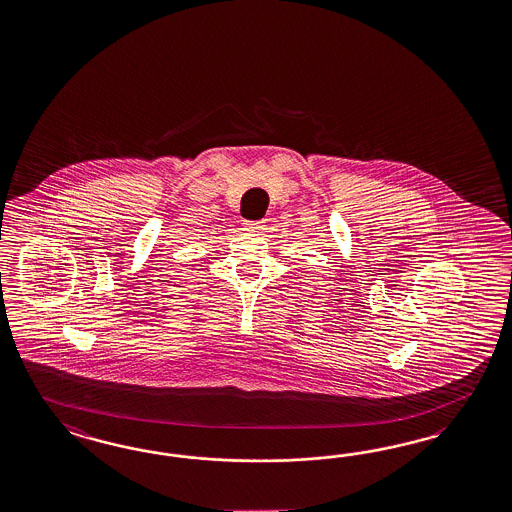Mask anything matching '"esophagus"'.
I'll list each match as a JSON object with an SVG mask.
<instances>
[{"instance_id":"34e87169","label":"esophagus","mask_w":512,"mask_h":512,"mask_svg":"<svg viewBox=\"0 0 512 512\" xmlns=\"http://www.w3.org/2000/svg\"><path fill=\"white\" fill-rule=\"evenodd\" d=\"M243 226H245V230H247L249 234H260V232H263L262 222H250V220H247Z\"/></svg>"}]
</instances>
